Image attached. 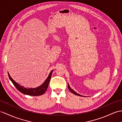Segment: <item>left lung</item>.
Returning <instances> with one entry per match:
<instances>
[{
	"instance_id": "1",
	"label": "left lung",
	"mask_w": 122,
	"mask_h": 122,
	"mask_svg": "<svg viewBox=\"0 0 122 122\" xmlns=\"http://www.w3.org/2000/svg\"><path fill=\"white\" fill-rule=\"evenodd\" d=\"M68 88H69V91H70L72 93L74 94L75 95H77V96H82V97H83V96L81 95H80V94H78V93H76V92H75L73 90H72V89H71V88L70 87V86H69V84H68Z\"/></svg>"
}]
</instances>
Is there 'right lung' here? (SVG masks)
<instances>
[{
    "label": "right lung",
    "mask_w": 122,
    "mask_h": 122,
    "mask_svg": "<svg viewBox=\"0 0 122 122\" xmlns=\"http://www.w3.org/2000/svg\"><path fill=\"white\" fill-rule=\"evenodd\" d=\"M53 71H51V72L50 73L49 75L47 77V78L46 79L45 81L43 83L40 85V86H39L36 88H26L22 86L21 85H20L19 84H17L16 82H15L14 80L12 79L11 77L10 76L9 73H8L9 77L10 80L12 82L13 85L15 86V87L20 92H21L22 93L27 95L30 96H40L43 95L46 91L47 90V88L48 87V86L49 84V82L50 81V79L51 78L52 73Z\"/></svg>",
    "instance_id": "1"
}]
</instances>
